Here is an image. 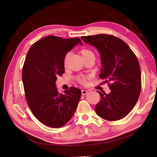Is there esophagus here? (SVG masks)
Returning a JSON list of instances; mask_svg holds the SVG:
<instances>
[{
  "instance_id": "obj_1",
  "label": "esophagus",
  "mask_w": 157,
  "mask_h": 157,
  "mask_svg": "<svg viewBox=\"0 0 157 157\" xmlns=\"http://www.w3.org/2000/svg\"><path fill=\"white\" fill-rule=\"evenodd\" d=\"M88 93V90H81V94L82 95H86Z\"/></svg>"
}]
</instances>
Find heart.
Here are the masks:
<instances>
[{"mask_svg":"<svg viewBox=\"0 0 157 157\" xmlns=\"http://www.w3.org/2000/svg\"><path fill=\"white\" fill-rule=\"evenodd\" d=\"M81 53L82 54V56H83V58H85L90 55H94L93 53L89 50V49H81ZM67 58H68V55H66L65 56V59H64V63L66 64V63H67ZM78 81L80 82V83H85L86 82V78L85 76H79L78 78Z\"/></svg>","mask_w":157,"mask_h":157,"instance_id":"1","label":"heart"}]
</instances>
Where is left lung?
<instances>
[{
	"mask_svg": "<svg viewBox=\"0 0 157 157\" xmlns=\"http://www.w3.org/2000/svg\"><path fill=\"white\" fill-rule=\"evenodd\" d=\"M81 39L94 46L101 56L100 78L110 82L111 92L98 91L101 101L95 106L98 116L108 121L122 119L134 108L141 90V67L136 55L121 39L98 34Z\"/></svg>",
	"mask_w": 157,
	"mask_h": 157,
	"instance_id": "8db88e82",
	"label": "left lung"
}]
</instances>
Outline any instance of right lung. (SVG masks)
<instances>
[{"label": "right lung", "mask_w": 157, "mask_h": 157, "mask_svg": "<svg viewBox=\"0 0 157 157\" xmlns=\"http://www.w3.org/2000/svg\"><path fill=\"white\" fill-rule=\"evenodd\" d=\"M78 44L82 45L79 38L49 36L37 41L27 53L22 71L26 100L33 114L46 126L61 127L76 110L81 90L72 86L60 94L55 83L65 72V56Z\"/></svg>", "instance_id": "add662e5"}]
</instances>
